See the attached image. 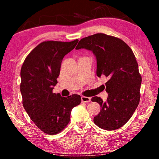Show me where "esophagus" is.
<instances>
[{"label": "esophagus", "instance_id": "obj_1", "mask_svg": "<svg viewBox=\"0 0 159 159\" xmlns=\"http://www.w3.org/2000/svg\"><path fill=\"white\" fill-rule=\"evenodd\" d=\"M81 101H82V102H90V98H88V97L82 96L81 97Z\"/></svg>", "mask_w": 159, "mask_h": 159}]
</instances>
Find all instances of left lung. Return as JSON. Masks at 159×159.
<instances>
[{
    "instance_id": "left-lung-1",
    "label": "left lung",
    "mask_w": 159,
    "mask_h": 159,
    "mask_svg": "<svg viewBox=\"0 0 159 159\" xmlns=\"http://www.w3.org/2000/svg\"><path fill=\"white\" fill-rule=\"evenodd\" d=\"M76 49L92 51L97 60V76L108 79L105 83L107 101L97 96L91 99L102 107L94 117V123L107 130L122 127L133 116L140 99L142 77L133 52L122 40L104 34L83 38Z\"/></svg>"
}]
</instances>
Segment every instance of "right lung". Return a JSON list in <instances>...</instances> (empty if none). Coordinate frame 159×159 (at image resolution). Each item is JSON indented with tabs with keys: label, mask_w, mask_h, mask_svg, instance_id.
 <instances>
[{
	"label": "right lung",
	"mask_w": 159,
	"mask_h": 159,
	"mask_svg": "<svg viewBox=\"0 0 159 159\" xmlns=\"http://www.w3.org/2000/svg\"><path fill=\"white\" fill-rule=\"evenodd\" d=\"M78 41L43 42L29 54L21 66L23 107L37 127L48 134H57L66 127L72 109L81 101L79 95L64 98L52 93L63 58Z\"/></svg>",
	"instance_id": "obj_1"
}]
</instances>
